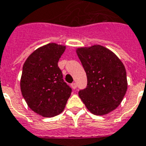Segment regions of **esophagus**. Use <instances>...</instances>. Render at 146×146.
<instances>
[{"instance_id":"obj_1","label":"esophagus","mask_w":146,"mask_h":146,"mask_svg":"<svg viewBox=\"0 0 146 146\" xmlns=\"http://www.w3.org/2000/svg\"><path fill=\"white\" fill-rule=\"evenodd\" d=\"M71 86H72V88L73 90H75L76 88H77V84H76V83H72V84H71Z\"/></svg>"}]
</instances>
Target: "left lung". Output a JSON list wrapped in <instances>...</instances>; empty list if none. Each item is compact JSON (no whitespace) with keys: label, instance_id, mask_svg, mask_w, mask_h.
I'll return each mask as SVG.
<instances>
[{"label":"left lung","instance_id":"8db88e82","mask_svg":"<svg viewBox=\"0 0 146 146\" xmlns=\"http://www.w3.org/2000/svg\"><path fill=\"white\" fill-rule=\"evenodd\" d=\"M77 54L87 77V86L79 91V97L92 113H109L121 104L127 91L123 63L113 52L98 44L78 48Z\"/></svg>","mask_w":146,"mask_h":146}]
</instances>
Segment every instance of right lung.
Returning a JSON list of instances; mask_svg holds the SVG:
<instances>
[{
    "label": "right lung",
    "instance_id": "add662e5",
    "mask_svg": "<svg viewBox=\"0 0 146 146\" xmlns=\"http://www.w3.org/2000/svg\"><path fill=\"white\" fill-rule=\"evenodd\" d=\"M65 50V46L49 43L33 52L23 66V97L33 111L44 117L61 113L72 93L58 67Z\"/></svg>",
    "mask_w": 146,
    "mask_h": 146
}]
</instances>
